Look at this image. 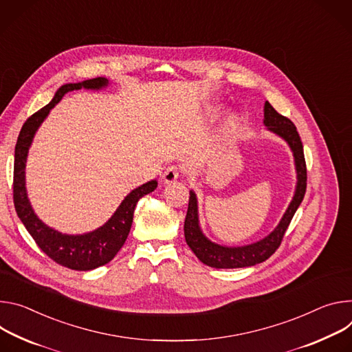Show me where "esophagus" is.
<instances>
[{"label": "esophagus", "mask_w": 352, "mask_h": 352, "mask_svg": "<svg viewBox=\"0 0 352 352\" xmlns=\"http://www.w3.org/2000/svg\"><path fill=\"white\" fill-rule=\"evenodd\" d=\"M182 173V168L177 165H170L165 169V172L162 173V179L165 183H172L175 180H177V177Z\"/></svg>", "instance_id": "1"}]
</instances>
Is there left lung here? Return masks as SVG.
<instances>
[{
	"mask_svg": "<svg viewBox=\"0 0 352 352\" xmlns=\"http://www.w3.org/2000/svg\"><path fill=\"white\" fill-rule=\"evenodd\" d=\"M264 124L272 133L283 137L291 146L295 165L298 173V184L295 190V196L285 211L278 226L272 230L270 235L260 242L253 245L242 246V248H225L210 242L199 226V214H197V199L196 194L190 191L188 208L184 219V238L192 253L197 258L214 268H241L250 267L258 263L265 261L270 256L276 253L280 248L285 230L288 229L291 219L294 218L298 207L300 206L305 192H306V162L303 155V145L300 137L296 131L295 124L288 119V117L280 114L268 102L264 103Z\"/></svg>",
	"mask_w": 352,
	"mask_h": 352,
	"instance_id": "left-lung-1",
	"label": "left lung"
}]
</instances>
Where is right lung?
Listing matches in <instances>:
<instances>
[{
    "label": "right lung",
    "mask_w": 352,
    "mask_h": 352,
    "mask_svg": "<svg viewBox=\"0 0 352 352\" xmlns=\"http://www.w3.org/2000/svg\"><path fill=\"white\" fill-rule=\"evenodd\" d=\"M106 85L107 80L102 76L84 82L63 85L49 104L33 113L25 122L15 145L14 206L16 214L36 245L41 248L45 254H47L57 264L76 271H88L104 265L117 254L130 233L137 201L145 194L152 192L158 183H156V180H151L133 190L123 200L120 207L117 208L114 215L99 229L85 233V235H63V233L45 225L36 217L30 207L25 187L26 156L36 130L43 123L49 111L67 92L81 88L100 89Z\"/></svg>",
    "instance_id": "right-lung-1"
}]
</instances>
